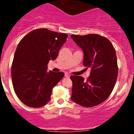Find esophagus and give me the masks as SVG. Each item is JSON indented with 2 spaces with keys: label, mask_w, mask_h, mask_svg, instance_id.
Instances as JSON below:
<instances>
[{
  "label": "esophagus",
  "mask_w": 134,
  "mask_h": 134,
  "mask_svg": "<svg viewBox=\"0 0 134 134\" xmlns=\"http://www.w3.org/2000/svg\"><path fill=\"white\" fill-rule=\"evenodd\" d=\"M65 76L66 77H67V78H69L70 77V74H68V73H65Z\"/></svg>",
  "instance_id": "obj_1"
}]
</instances>
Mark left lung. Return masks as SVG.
Here are the masks:
<instances>
[{
    "label": "left lung",
    "instance_id": "8db88e82",
    "mask_svg": "<svg viewBox=\"0 0 134 134\" xmlns=\"http://www.w3.org/2000/svg\"><path fill=\"white\" fill-rule=\"evenodd\" d=\"M70 37L82 49L84 65L91 69L87 81L70 76L71 99L82 107H94L105 101L114 88L118 72L115 49L108 39L97 34Z\"/></svg>",
    "mask_w": 134,
    "mask_h": 134
}]
</instances>
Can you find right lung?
<instances>
[{
    "label": "right lung",
    "mask_w": 134,
    "mask_h": 134,
    "mask_svg": "<svg viewBox=\"0 0 134 134\" xmlns=\"http://www.w3.org/2000/svg\"><path fill=\"white\" fill-rule=\"evenodd\" d=\"M68 35L36 29L20 41L12 64V81L19 99L29 107L39 108L50 101L52 89L64 73L47 71L50 60L57 57Z\"/></svg>",
    "instance_id": "1"
}]
</instances>
